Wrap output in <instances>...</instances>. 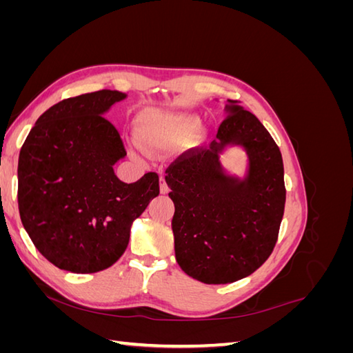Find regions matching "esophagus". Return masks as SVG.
<instances>
[{"label": "esophagus", "mask_w": 353, "mask_h": 353, "mask_svg": "<svg viewBox=\"0 0 353 353\" xmlns=\"http://www.w3.org/2000/svg\"><path fill=\"white\" fill-rule=\"evenodd\" d=\"M159 184H160V194H166L168 191H169V188H168V185H166V181H165L163 176H160Z\"/></svg>", "instance_id": "1"}]
</instances>
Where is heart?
I'll return each mask as SVG.
<instances>
[{
  "label": "heart",
  "instance_id": "heart-1",
  "mask_svg": "<svg viewBox=\"0 0 353 353\" xmlns=\"http://www.w3.org/2000/svg\"><path fill=\"white\" fill-rule=\"evenodd\" d=\"M135 134L145 152L159 153L176 147L187 137L191 143H200L206 137V128L199 125L194 113L147 109L137 116Z\"/></svg>",
  "mask_w": 353,
  "mask_h": 353
}]
</instances>
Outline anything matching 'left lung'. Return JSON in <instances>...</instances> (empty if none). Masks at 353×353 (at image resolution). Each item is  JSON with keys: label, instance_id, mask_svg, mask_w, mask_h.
I'll return each instance as SVG.
<instances>
[{"label": "left lung", "instance_id": "1", "mask_svg": "<svg viewBox=\"0 0 353 353\" xmlns=\"http://www.w3.org/2000/svg\"><path fill=\"white\" fill-rule=\"evenodd\" d=\"M231 114L208 150L166 170L175 205V258L187 275L206 284H228L254 272L271 254L284 213L280 148L253 113L227 100ZM237 146L246 154L241 176L223 166Z\"/></svg>", "mask_w": 353, "mask_h": 353}]
</instances>
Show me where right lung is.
<instances>
[{
  "label": "right lung",
  "mask_w": 353,
  "mask_h": 353,
  "mask_svg": "<svg viewBox=\"0 0 353 353\" xmlns=\"http://www.w3.org/2000/svg\"><path fill=\"white\" fill-rule=\"evenodd\" d=\"M126 97L101 90L51 105L20 150V219L39 253L60 270L109 268L125 252L132 222L159 196L156 174L131 184L114 174L126 152L104 114Z\"/></svg>",
  "instance_id": "obj_1"
}]
</instances>
